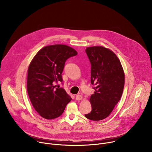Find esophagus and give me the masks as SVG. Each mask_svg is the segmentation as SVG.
<instances>
[{
  "label": "esophagus",
  "mask_w": 152,
  "mask_h": 152,
  "mask_svg": "<svg viewBox=\"0 0 152 152\" xmlns=\"http://www.w3.org/2000/svg\"><path fill=\"white\" fill-rule=\"evenodd\" d=\"M82 96L81 95L78 94V95L76 96V99L77 100H82Z\"/></svg>",
  "instance_id": "esophagus-1"
}]
</instances>
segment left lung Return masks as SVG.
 I'll return each mask as SVG.
<instances>
[{
  "mask_svg": "<svg viewBox=\"0 0 152 152\" xmlns=\"http://www.w3.org/2000/svg\"><path fill=\"white\" fill-rule=\"evenodd\" d=\"M85 52L91 63V111L86 118L99 121L106 118L119 102L124 88V74L116 55L102 46L87 48Z\"/></svg>",
  "mask_w": 152,
  "mask_h": 152,
  "instance_id": "1",
  "label": "left lung"
}]
</instances>
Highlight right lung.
<instances>
[{
  "label": "right lung",
  "instance_id": "add662e5",
  "mask_svg": "<svg viewBox=\"0 0 152 152\" xmlns=\"http://www.w3.org/2000/svg\"><path fill=\"white\" fill-rule=\"evenodd\" d=\"M73 48L63 45L46 46L31 61L28 71L27 90L32 106L43 118L59 117L72 98L63 88L55 85L62 82L65 62L77 55Z\"/></svg>",
  "mask_w": 152,
  "mask_h": 152
}]
</instances>
